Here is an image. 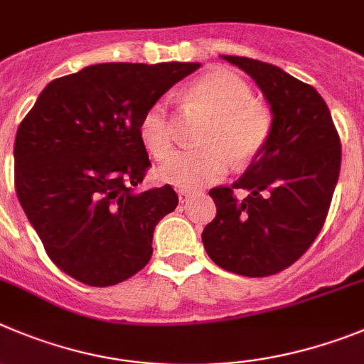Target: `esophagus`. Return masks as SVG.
<instances>
[{
	"label": "esophagus",
	"instance_id": "34e87169",
	"mask_svg": "<svg viewBox=\"0 0 364 364\" xmlns=\"http://www.w3.org/2000/svg\"><path fill=\"white\" fill-rule=\"evenodd\" d=\"M189 198H193V193L189 191H184V189H180L178 191V200H180V204H186Z\"/></svg>",
	"mask_w": 364,
	"mask_h": 364
}]
</instances>
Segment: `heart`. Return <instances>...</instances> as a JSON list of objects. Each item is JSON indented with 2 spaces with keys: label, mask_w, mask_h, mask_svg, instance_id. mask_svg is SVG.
I'll list each match as a JSON object with an SVG mask.
<instances>
[{
  "label": "heart",
  "mask_w": 364,
  "mask_h": 364,
  "mask_svg": "<svg viewBox=\"0 0 364 364\" xmlns=\"http://www.w3.org/2000/svg\"><path fill=\"white\" fill-rule=\"evenodd\" d=\"M191 108L205 113L209 121L200 133L204 148L176 151L160 166L156 176L182 189L211 186L228 175L231 160L245 166L258 159L271 141L274 117L271 106L252 97L249 82L231 70H211L186 90ZM144 148L155 159H166L175 133L168 105L148 106L139 124Z\"/></svg>",
  "instance_id": "b5f03b06"
}]
</instances>
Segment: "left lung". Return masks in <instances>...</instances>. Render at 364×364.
I'll use <instances>...</instances> for the list:
<instances>
[{
    "instance_id": "8db88e82",
    "label": "left lung",
    "mask_w": 364,
    "mask_h": 364,
    "mask_svg": "<svg viewBox=\"0 0 364 364\" xmlns=\"http://www.w3.org/2000/svg\"><path fill=\"white\" fill-rule=\"evenodd\" d=\"M222 58L255 79L271 105L274 128L235 184L209 191L216 216L202 242L225 271L263 278L301 258L321 231L341 169V141L311 85L258 59ZM238 188L245 199L234 195Z\"/></svg>"
}]
</instances>
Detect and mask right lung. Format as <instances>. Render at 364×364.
<instances>
[{"label": "right lung", "mask_w": 364, "mask_h": 364, "mask_svg": "<svg viewBox=\"0 0 364 364\" xmlns=\"http://www.w3.org/2000/svg\"><path fill=\"white\" fill-rule=\"evenodd\" d=\"M198 63H102L53 79L19 124L14 184L55 265L90 287L144 269L153 231L178 196L169 184L135 193L151 162L139 124Z\"/></svg>", "instance_id": "right-lung-1"}]
</instances>
